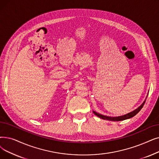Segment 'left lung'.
I'll use <instances>...</instances> for the list:
<instances>
[{"mask_svg": "<svg viewBox=\"0 0 159 159\" xmlns=\"http://www.w3.org/2000/svg\"><path fill=\"white\" fill-rule=\"evenodd\" d=\"M145 102H146V100L144 101V102L142 103V104L138 108H136V110H134V111L131 112L127 114H125L124 116H118V117H108V116H103V115H101L99 113H97L95 112V111H93V114L95 115H96L97 116H98L99 118L102 119V120H109V121H122V120H127V119H129V118H133V116H134L135 115H136L138 113H139L140 110L142 108V107H143Z\"/></svg>", "mask_w": 159, "mask_h": 159, "instance_id": "left-lung-1", "label": "left lung"}]
</instances>
